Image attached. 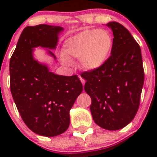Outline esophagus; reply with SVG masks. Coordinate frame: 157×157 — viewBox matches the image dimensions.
Masks as SVG:
<instances>
[{
    "label": "esophagus",
    "mask_w": 157,
    "mask_h": 157,
    "mask_svg": "<svg viewBox=\"0 0 157 157\" xmlns=\"http://www.w3.org/2000/svg\"><path fill=\"white\" fill-rule=\"evenodd\" d=\"M79 79H80V81H81V82L82 83V86H84V85H85V82H86L85 79H84L83 78H82L81 76H79Z\"/></svg>",
    "instance_id": "esophagus-1"
}]
</instances>
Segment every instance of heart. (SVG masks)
I'll return each mask as SVG.
<instances>
[{"label": "heart", "instance_id": "heart-1", "mask_svg": "<svg viewBox=\"0 0 157 157\" xmlns=\"http://www.w3.org/2000/svg\"><path fill=\"white\" fill-rule=\"evenodd\" d=\"M113 45V37L109 31L100 29L85 30L65 41V55H62V61L71 64L67 57L80 59L83 69L97 70L109 59Z\"/></svg>", "mask_w": 157, "mask_h": 157}]
</instances>
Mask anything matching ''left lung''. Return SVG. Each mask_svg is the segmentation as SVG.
Here are the masks:
<instances>
[{
    "instance_id": "obj_1",
    "label": "left lung",
    "mask_w": 157,
    "mask_h": 157,
    "mask_svg": "<svg viewBox=\"0 0 157 157\" xmlns=\"http://www.w3.org/2000/svg\"><path fill=\"white\" fill-rule=\"evenodd\" d=\"M114 45L103 66L83 72L85 91L90 96V112L96 124L109 130L123 128L132 121L140 105L144 84L141 48L120 23L107 24Z\"/></svg>"
}]
</instances>
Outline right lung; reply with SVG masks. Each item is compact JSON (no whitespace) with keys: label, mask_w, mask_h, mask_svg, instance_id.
<instances>
[{"label":"right lung","mask_w":157,"mask_h":157,"mask_svg":"<svg viewBox=\"0 0 157 157\" xmlns=\"http://www.w3.org/2000/svg\"><path fill=\"white\" fill-rule=\"evenodd\" d=\"M63 30L46 24L25 27L9 63L11 92L19 114L29 129L45 137L66 131L70 109L82 91L76 75H55L33 56L35 47L56 48ZM48 52L56 59L49 49Z\"/></svg>","instance_id":"1"}]
</instances>
